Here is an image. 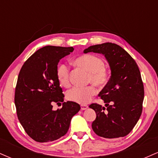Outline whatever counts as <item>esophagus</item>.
I'll return each mask as SVG.
<instances>
[{"mask_svg":"<svg viewBox=\"0 0 158 158\" xmlns=\"http://www.w3.org/2000/svg\"><path fill=\"white\" fill-rule=\"evenodd\" d=\"M88 108V106H87V105H81V110H86Z\"/></svg>","mask_w":158,"mask_h":158,"instance_id":"34e87169","label":"esophagus"}]
</instances>
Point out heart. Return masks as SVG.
<instances>
[{
  "label": "heart",
  "instance_id": "obj_1",
  "mask_svg": "<svg viewBox=\"0 0 158 158\" xmlns=\"http://www.w3.org/2000/svg\"><path fill=\"white\" fill-rule=\"evenodd\" d=\"M74 65L83 68L88 72V81L97 87H102L108 81L109 71L105 67L104 60L99 56L94 54H84L76 58L73 61ZM56 77L61 85L68 88L70 85V69L66 64H60L56 68ZM97 94L94 85L78 88L75 87L68 90L67 99L68 100L84 105L89 102L92 97Z\"/></svg>",
  "mask_w": 158,
  "mask_h": 158
}]
</instances>
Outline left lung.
Segmentation results:
<instances>
[{"label": "left lung", "mask_w": 158, "mask_h": 158, "mask_svg": "<svg viewBox=\"0 0 158 158\" xmlns=\"http://www.w3.org/2000/svg\"><path fill=\"white\" fill-rule=\"evenodd\" d=\"M102 53L109 63L111 76L99 92L106 106L92 103L97 117L92 123L94 131L99 137L112 139L125 137L137 124L143 110L144 87L135 59L119 45L104 43L84 50Z\"/></svg>", "instance_id": "1"}]
</instances>
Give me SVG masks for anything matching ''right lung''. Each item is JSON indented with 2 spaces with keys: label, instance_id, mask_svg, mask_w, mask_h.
Returning a JSON list of instances; mask_svg holds the SVG:
<instances>
[{
  "label": "right lung",
  "instance_id": "obj_1",
  "mask_svg": "<svg viewBox=\"0 0 158 158\" xmlns=\"http://www.w3.org/2000/svg\"><path fill=\"white\" fill-rule=\"evenodd\" d=\"M73 50V47H44L20 70L15 92L16 112L24 131L36 142H52L66 135L72 117L80 110V106L71 101L63 102L60 110H52V105L64 102V97L56 77L58 63Z\"/></svg>",
  "mask_w": 158,
  "mask_h": 158
}]
</instances>
